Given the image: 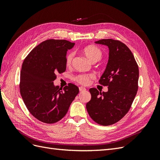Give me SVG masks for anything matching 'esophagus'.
I'll use <instances>...</instances> for the list:
<instances>
[{
  "label": "esophagus",
  "instance_id": "esophagus-1",
  "mask_svg": "<svg viewBox=\"0 0 160 160\" xmlns=\"http://www.w3.org/2000/svg\"><path fill=\"white\" fill-rule=\"evenodd\" d=\"M86 89L85 88H83V87H79V91L80 92H83V91H85Z\"/></svg>",
  "mask_w": 160,
  "mask_h": 160
}]
</instances>
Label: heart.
<instances>
[{
	"label": "heart",
	"instance_id": "b5f03b06",
	"mask_svg": "<svg viewBox=\"0 0 160 160\" xmlns=\"http://www.w3.org/2000/svg\"><path fill=\"white\" fill-rule=\"evenodd\" d=\"M83 54L88 57V59L91 62H95L99 61L103 56L102 51L99 47L95 45H89L85 47L83 50ZM74 54L72 52L69 53L66 57L65 63L67 67H69L73 59ZM94 79L93 75H79L75 77V81L79 83L87 85L90 83L91 81Z\"/></svg>",
	"mask_w": 160,
	"mask_h": 160
}]
</instances>
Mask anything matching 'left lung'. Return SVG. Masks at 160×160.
Returning <instances> with one entry per match:
<instances>
[{
	"mask_svg": "<svg viewBox=\"0 0 160 160\" xmlns=\"http://www.w3.org/2000/svg\"><path fill=\"white\" fill-rule=\"evenodd\" d=\"M95 42L109 48L108 65L99 81L108 86V91L101 93L91 88L86 108L94 122L106 126L119 122L129 111L138 89L139 69L132 51L122 42L108 38Z\"/></svg>",
	"mask_w": 160,
	"mask_h": 160,
	"instance_id": "1",
	"label": "left lung"
}]
</instances>
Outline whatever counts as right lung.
Masks as SVG:
<instances>
[{"label":"right lung","instance_id":"add662e5","mask_svg":"<svg viewBox=\"0 0 160 160\" xmlns=\"http://www.w3.org/2000/svg\"><path fill=\"white\" fill-rule=\"evenodd\" d=\"M74 45L66 40H47L34 48L23 61L21 95L29 112L43 123L61 120L79 92L74 84L62 90L53 83L57 73L65 71L67 51Z\"/></svg>","mask_w":160,"mask_h":160}]
</instances>
